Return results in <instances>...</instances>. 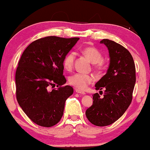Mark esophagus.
Masks as SVG:
<instances>
[{
    "label": "esophagus",
    "mask_w": 150,
    "mask_h": 150,
    "mask_svg": "<svg viewBox=\"0 0 150 150\" xmlns=\"http://www.w3.org/2000/svg\"><path fill=\"white\" fill-rule=\"evenodd\" d=\"M75 92H76L77 93H79V94H85V92H83V91H82V90H80V89H75Z\"/></svg>",
    "instance_id": "1"
}]
</instances>
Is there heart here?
<instances>
[{"instance_id": "b5f03b06", "label": "heart", "mask_w": 150, "mask_h": 150, "mask_svg": "<svg viewBox=\"0 0 150 150\" xmlns=\"http://www.w3.org/2000/svg\"><path fill=\"white\" fill-rule=\"evenodd\" d=\"M82 53L90 60L92 63L95 64L97 69H101L103 67L102 55L97 49L94 46H85L81 50ZM75 59V54L73 52H70L65 56L63 59V66L66 70H70L73 68L74 61ZM94 81L92 76L85 74L76 73L72 75L69 78L70 85H73L77 89L83 90L87 87V86L92 84Z\"/></svg>"}]
</instances>
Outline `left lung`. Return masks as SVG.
<instances>
[{"label":"left lung","instance_id":"obj_1","mask_svg":"<svg viewBox=\"0 0 150 150\" xmlns=\"http://www.w3.org/2000/svg\"><path fill=\"white\" fill-rule=\"evenodd\" d=\"M100 44L107 47L109 65L107 72L97 83V90L102 92L93 94V104L86 111L87 119L97 126L112 124L125 112L132 101L135 87V66L131 54L118 43L104 39Z\"/></svg>","mask_w":150,"mask_h":150}]
</instances>
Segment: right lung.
<instances>
[{"label":"right lung","mask_w":150,"mask_h":150,"mask_svg":"<svg viewBox=\"0 0 150 150\" xmlns=\"http://www.w3.org/2000/svg\"><path fill=\"white\" fill-rule=\"evenodd\" d=\"M80 38L46 37L26 48L15 74L16 97L20 107L36 124L51 127L61 119L65 103L73 93L65 85L63 59ZM60 86L50 90L51 86Z\"/></svg>","instance_id":"obj_1"}]
</instances>
